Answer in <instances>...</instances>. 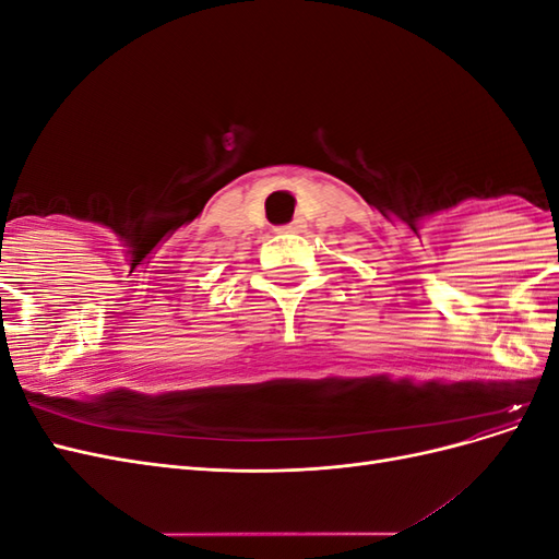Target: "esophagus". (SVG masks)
<instances>
[{
	"label": "esophagus",
	"instance_id": "1",
	"mask_svg": "<svg viewBox=\"0 0 559 559\" xmlns=\"http://www.w3.org/2000/svg\"><path fill=\"white\" fill-rule=\"evenodd\" d=\"M306 228H308V226H306V222H302V218L298 216V218H294L292 224L280 226L277 230H280V233H302V230H306Z\"/></svg>",
	"mask_w": 559,
	"mask_h": 559
}]
</instances>
